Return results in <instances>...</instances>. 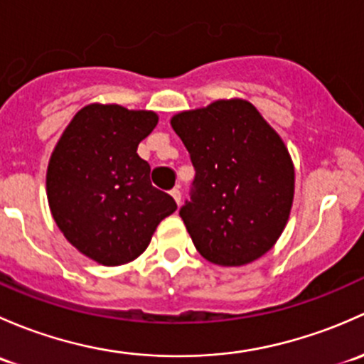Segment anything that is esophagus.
Masks as SVG:
<instances>
[{
	"label": "esophagus",
	"mask_w": 364,
	"mask_h": 364,
	"mask_svg": "<svg viewBox=\"0 0 364 364\" xmlns=\"http://www.w3.org/2000/svg\"><path fill=\"white\" fill-rule=\"evenodd\" d=\"M170 194H171V198H173V200L177 201V205H181L182 194H181V191H178V187H173V189L170 191Z\"/></svg>",
	"instance_id": "esophagus-1"
}]
</instances>
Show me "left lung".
Wrapping results in <instances>:
<instances>
[{"mask_svg": "<svg viewBox=\"0 0 364 364\" xmlns=\"http://www.w3.org/2000/svg\"><path fill=\"white\" fill-rule=\"evenodd\" d=\"M196 177L181 217L213 264L259 259L282 235L294 200V164L280 134L250 101L217 100L170 121Z\"/></svg>", "mask_w": 364, "mask_h": 364, "instance_id": "obj_1", "label": "left lung"}]
</instances>
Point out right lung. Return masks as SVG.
<instances>
[{"instance_id": "add662e5", "label": "right lung", "mask_w": 364, "mask_h": 364, "mask_svg": "<svg viewBox=\"0 0 364 364\" xmlns=\"http://www.w3.org/2000/svg\"><path fill=\"white\" fill-rule=\"evenodd\" d=\"M156 112L91 103L78 110L52 151L47 200L55 224L89 259L119 266L136 259L157 224L177 210L151 183L136 149L157 126Z\"/></svg>"}]
</instances>
